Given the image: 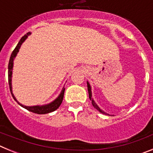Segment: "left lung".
<instances>
[{"mask_svg":"<svg viewBox=\"0 0 153 153\" xmlns=\"http://www.w3.org/2000/svg\"><path fill=\"white\" fill-rule=\"evenodd\" d=\"M87 89H88V93H89V97H90V100H91L92 102V104H93V106H94V108H96V109H97V110H99V111L100 112V113H102V114H106V115H109L107 114L106 113H105L104 111H102V109H100V108L98 106H97V104L96 103L95 101L93 100V99L92 98V91H91V86H90V84L89 83V82L87 81Z\"/></svg>","mask_w":153,"mask_h":153,"instance_id":"8db88e82","label":"left lung"}]
</instances>
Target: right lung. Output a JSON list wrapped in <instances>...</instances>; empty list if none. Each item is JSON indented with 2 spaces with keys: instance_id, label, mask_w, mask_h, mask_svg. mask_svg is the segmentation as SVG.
I'll list each match as a JSON object with an SVG mask.
<instances>
[{
  "instance_id": "right-lung-1",
  "label": "right lung",
  "mask_w": 153,
  "mask_h": 153,
  "mask_svg": "<svg viewBox=\"0 0 153 153\" xmlns=\"http://www.w3.org/2000/svg\"><path fill=\"white\" fill-rule=\"evenodd\" d=\"M30 34H31L30 32H28L27 34H25L24 36H22L21 40H20V41L18 42L17 47H15V49L13 50V52H12L11 56H10V60H9V63H8V83H9V86H10V93H11L12 97H13V98L14 99V100L17 101V102L20 105V106L24 107V109H27V110H29V111L32 112V113H36V114H46V113H51V112L55 111V110L57 109L58 108H59V106H60V104L62 103V101H63V95H64V91H65L64 86H63V89H62L61 92H60V95L58 96L57 98L55 99L53 101V102H50V103L48 104H46V105H43V106H24V105H22V104L20 103V102L17 100V99L15 98L14 95L13 94V91H12L11 81H12V70H13V60H14V58H15L16 56H17V53L19 52V50H20V48H21L23 43L25 41V40L27 38L28 36Z\"/></svg>"
}]
</instances>
